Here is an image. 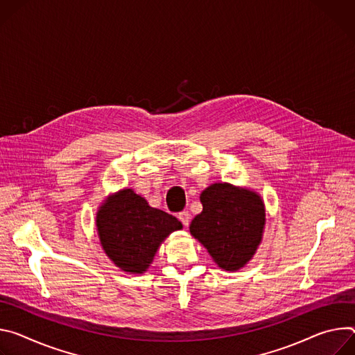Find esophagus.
Masks as SVG:
<instances>
[{"label": "esophagus", "instance_id": "34e87169", "mask_svg": "<svg viewBox=\"0 0 355 355\" xmlns=\"http://www.w3.org/2000/svg\"><path fill=\"white\" fill-rule=\"evenodd\" d=\"M179 220L182 221V224H183L184 227H187L189 223H190V214H189V211H182V213H179Z\"/></svg>", "mask_w": 355, "mask_h": 355}]
</instances>
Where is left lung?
<instances>
[{
  "label": "left lung",
  "instance_id": "obj_1",
  "mask_svg": "<svg viewBox=\"0 0 355 355\" xmlns=\"http://www.w3.org/2000/svg\"><path fill=\"white\" fill-rule=\"evenodd\" d=\"M203 211L190 223V234L220 269L237 272L255 255L266 223L265 203L254 189L217 182L200 194Z\"/></svg>",
  "mask_w": 355,
  "mask_h": 355
}]
</instances>
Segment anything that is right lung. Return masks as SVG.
I'll list each match as a JSON object with an SVG mask.
<instances>
[{
  "mask_svg": "<svg viewBox=\"0 0 355 355\" xmlns=\"http://www.w3.org/2000/svg\"><path fill=\"white\" fill-rule=\"evenodd\" d=\"M96 227L101 248L115 266L141 275L150 266L155 254L182 223L150 207L132 189L118 190L98 206Z\"/></svg>",
  "mask_w": 355,
  "mask_h": 355,
  "instance_id": "add662e5",
  "label": "right lung"
}]
</instances>
